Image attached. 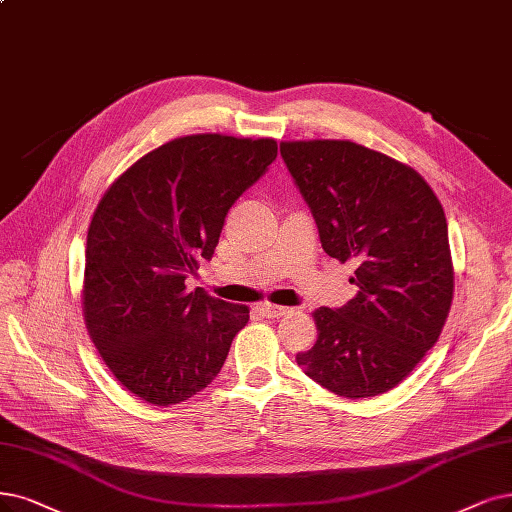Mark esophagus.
<instances>
[{
    "label": "esophagus",
    "mask_w": 512,
    "mask_h": 512,
    "mask_svg": "<svg viewBox=\"0 0 512 512\" xmlns=\"http://www.w3.org/2000/svg\"><path fill=\"white\" fill-rule=\"evenodd\" d=\"M259 310L263 316H268V318H282L285 314H289V308L274 306V304H261Z\"/></svg>",
    "instance_id": "1"
}]
</instances>
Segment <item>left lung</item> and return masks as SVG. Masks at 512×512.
I'll return each mask as SVG.
<instances>
[{"mask_svg": "<svg viewBox=\"0 0 512 512\" xmlns=\"http://www.w3.org/2000/svg\"><path fill=\"white\" fill-rule=\"evenodd\" d=\"M329 257L356 261V295L314 312L316 344L297 354L323 388L388 392L437 344L453 295L447 219L413 168L352 141L280 143Z\"/></svg>", "mask_w": 512, "mask_h": 512, "instance_id": "8db88e82", "label": "left lung"}]
</instances>
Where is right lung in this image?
Returning <instances> with one entry per match:
<instances>
[{
    "instance_id": "obj_1",
    "label": "right lung",
    "mask_w": 512,
    "mask_h": 512,
    "mask_svg": "<svg viewBox=\"0 0 512 512\" xmlns=\"http://www.w3.org/2000/svg\"><path fill=\"white\" fill-rule=\"evenodd\" d=\"M278 156L274 139L168 141L113 183L88 227L84 318L118 382L177 405L211 384L249 308L189 291L232 204Z\"/></svg>"
}]
</instances>
